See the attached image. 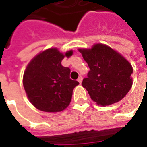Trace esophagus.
Returning <instances> with one entry per match:
<instances>
[{
    "mask_svg": "<svg viewBox=\"0 0 147 147\" xmlns=\"http://www.w3.org/2000/svg\"><path fill=\"white\" fill-rule=\"evenodd\" d=\"M78 81L79 82V83H81L82 81V76H79L78 77Z\"/></svg>",
    "mask_w": 147,
    "mask_h": 147,
    "instance_id": "34e87169",
    "label": "esophagus"
}]
</instances>
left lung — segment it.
<instances>
[{
	"instance_id": "obj_1",
	"label": "left lung",
	"mask_w": 147,
	"mask_h": 147,
	"mask_svg": "<svg viewBox=\"0 0 147 147\" xmlns=\"http://www.w3.org/2000/svg\"><path fill=\"white\" fill-rule=\"evenodd\" d=\"M79 51L90 69L82 85L92 100L109 105L127 95L133 85V68L127 59L103 44H96L92 49H79Z\"/></svg>"
}]
</instances>
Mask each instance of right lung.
Here are the masks:
<instances>
[{"label":"right lung","mask_w":147,"mask_h":147,"mask_svg":"<svg viewBox=\"0 0 147 147\" xmlns=\"http://www.w3.org/2000/svg\"><path fill=\"white\" fill-rule=\"evenodd\" d=\"M73 51L65 54L70 56ZM65 55L56 48L47 49L30 61L24 74L23 83L30 102L45 112H59L69 105L73 90L79 84L69 78L70 69L61 61Z\"/></svg>","instance_id":"obj_1"}]
</instances>
